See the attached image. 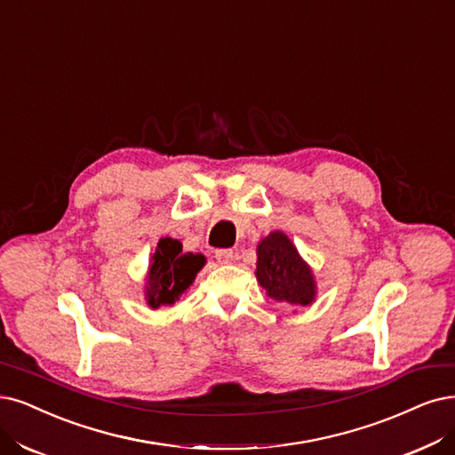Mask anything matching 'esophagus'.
<instances>
[{"mask_svg":"<svg viewBox=\"0 0 455 455\" xmlns=\"http://www.w3.org/2000/svg\"><path fill=\"white\" fill-rule=\"evenodd\" d=\"M215 260L219 264H230L234 260V251L232 249H217L215 251Z\"/></svg>","mask_w":455,"mask_h":455,"instance_id":"obj_1","label":"esophagus"}]
</instances>
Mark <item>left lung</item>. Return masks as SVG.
<instances>
[{"mask_svg": "<svg viewBox=\"0 0 455 455\" xmlns=\"http://www.w3.org/2000/svg\"><path fill=\"white\" fill-rule=\"evenodd\" d=\"M257 279L267 296L292 306L315 299V279L296 247L283 232H272L257 247Z\"/></svg>", "mask_w": 455, "mask_h": 455, "instance_id": "1", "label": "left lung"}]
</instances>
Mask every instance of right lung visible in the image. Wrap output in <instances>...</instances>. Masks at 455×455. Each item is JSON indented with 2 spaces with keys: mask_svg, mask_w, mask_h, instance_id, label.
Wrapping results in <instances>:
<instances>
[{
  "mask_svg": "<svg viewBox=\"0 0 455 455\" xmlns=\"http://www.w3.org/2000/svg\"><path fill=\"white\" fill-rule=\"evenodd\" d=\"M146 299L151 307L171 306L189 289L195 275L204 266L202 255L183 253L181 243L172 238H161L151 259Z\"/></svg>",
  "mask_w": 455,
  "mask_h": 455,
  "instance_id": "right-lung-1",
  "label": "right lung"
}]
</instances>
